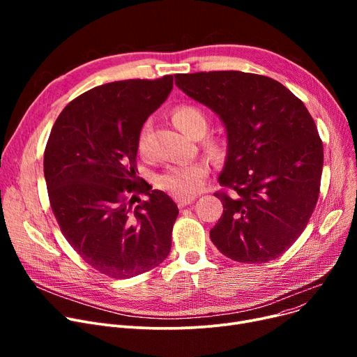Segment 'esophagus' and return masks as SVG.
<instances>
[{
	"instance_id": "esophagus-1",
	"label": "esophagus",
	"mask_w": 357,
	"mask_h": 357,
	"mask_svg": "<svg viewBox=\"0 0 357 357\" xmlns=\"http://www.w3.org/2000/svg\"><path fill=\"white\" fill-rule=\"evenodd\" d=\"M194 201H195V197H191V198H178V205H179V208H183V207H186V205L192 204Z\"/></svg>"
}]
</instances>
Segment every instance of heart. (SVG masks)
<instances>
[{"label": "heart", "instance_id": "heart-1", "mask_svg": "<svg viewBox=\"0 0 357 357\" xmlns=\"http://www.w3.org/2000/svg\"><path fill=\"white\" fill-rule=\"evenodd\" d=\"M172 121L175 126L194 139L201 137V144L205 152L214 159H222L226 155V142L215 135H206L208 130V116L192 104H179L172 112ZM147 126L142 130L139 136L137 147L142 155L147 153ZM210 175V165L207 160H194L182 165L167 166L156 178V185L160 190L172 194L176 198H191L197 195L205 183V179Z\"/></svg>", "mask_w": 357, "mask_h": 357}]
</instances>
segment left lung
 I'll return each instance as SVG.
<instances>
[{"instance_id":"obj_1","label":"left lung","mask_w":357,"mask_h":357,"mask_svg":"<svg viewBox=\"0 0 357 357\" xmlns=\"http://www.w3.org/2000/svg\"><path fill=\"white\" fill-rule=\"evenodd\" d=\"M175 84L210 107L229 153L214 195L222 215L210 231L240 264H266L301 236L320 195L323 142L304 102L280 82L240 70L178 73Z\"/></svg>"}]
</instances>
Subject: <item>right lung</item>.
<instances>
[{"mask_svg": "<svg viewBox=\"0 0 357 357\" xmlns=\"http://www.w3.org/2000/svg\"><path fill=\"white\" fill-rule=\"evenodd\" d=\"M172 86V75L96 86L50 131L43 169L54 218L73 250L109 278L147 272L171 252L178 205L137 176L136 159L142 127Z\"/></svg>", "mask_w": 357, "mask_h": 357, "instance_id": "right-lung-1", "label": "right lung"}]
</instances>
